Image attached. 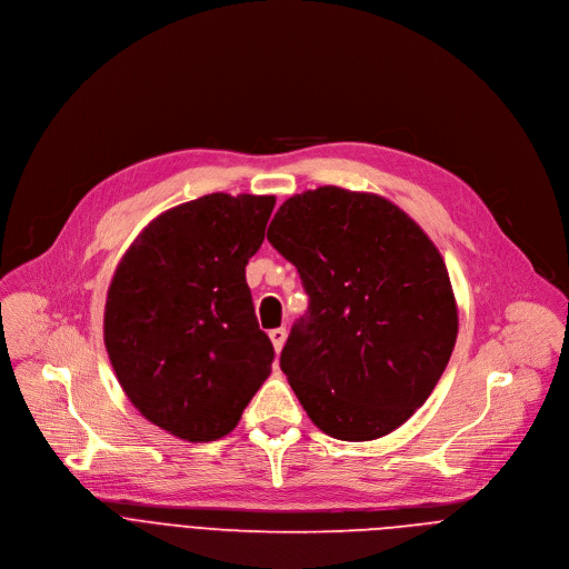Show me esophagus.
<instances>
[{
	"label": "esophagus",
	"instance_id": "obj_1",
	"mask_svg": "<svg viewBox=\"0 0 569 569\" xmlns=\"http://www.w3.org/2000/svg\"><path fill=\"white\" fill-rule=\"evenodd\" d=\"M286 336H288V333H286V329H283V327H281V329H272V331H270V340H272V347H274V351H277V353L283 349Z\"/></svg>",
	"mask_w": 569,
	"mask_h": 569
}]
</instances>
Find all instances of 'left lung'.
I'll list each match as a JSON object with an SVG mask.
<instances>
[{
	"label": "left lung",
	"mask_w": 569,
	"mask_h": 569,
	"mask_svg": "<svg viewBox=\"0 0 569 569\" xmlns=\"http://www.w3.org/2000/svg\"><path fill=\"white\" fill-rule=\"evenodd\" d=\"M268 240L310 297L281 351L306 415L342 441L393 432L428 400L457 340L435 242L382 196L340 187L288 198Z\"/></svg>",
	"instance_id": "8db88e82"
}]
</instances>
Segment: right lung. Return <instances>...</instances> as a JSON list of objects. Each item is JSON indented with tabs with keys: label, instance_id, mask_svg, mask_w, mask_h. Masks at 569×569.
Returning a JSON list of instances; mask_svg holds the SVG:
<instances>
[{
	"label": "right lung",
	"instance_id": "1",
	"mask_svg": "<svg viewBox=\"0 0 569 569\" xmlns=\"http://www.w3.org/2000/svg\"><path fill=\"white\" fill-rule=\"evenodd\" d=\"M274 202L211 193L173 207L117 266L103 319L112 369L141 417L178 439L229 435L270 376L246 266Z\"/></svg>",
	"mask_w": 569,
	"mask_h": 569
}]
</instances>
